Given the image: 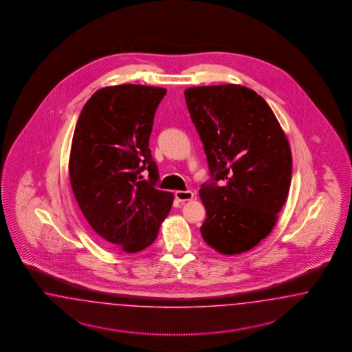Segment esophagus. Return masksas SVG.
<instances>
[{
    "mask_svg": "<svg viewBox=\"0 0 352 352\" xmlns=\"http://www.w3.org/2000/svg\"><path fill=\"white\" fill-rule=\"evenodd\" d=\"M193 192L191 191H177L175 192V199L178 200V201H181V203H184V201H190L193 199Z\"/></svg>",
    "mask_w": 352,
    "mask_h": 352,
    "instance_id": "obj_1",
    "label": "esophagus"
}]
</instances>
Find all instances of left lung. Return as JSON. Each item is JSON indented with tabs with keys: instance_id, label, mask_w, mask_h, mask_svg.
Instances as JSON below:
<instances>
[{
	"instance_id": "left-lung-1",
	"label": "left lung",
	"mask_w": 352,
	"mask_h": 352,
	"mask_svg": "<svg viewBox=\"0 0 352 352\" xmlns=\"http://www.w3.org/2000/svg\"><path fill=\"white\" fill-rule=\"evenodd\" d=\"M214 181L203 184L204 241L224 256L241 254L272 231L288 197L292 151L266 100L245 86L184 90Z\"/></svg>"
}]
</instances>
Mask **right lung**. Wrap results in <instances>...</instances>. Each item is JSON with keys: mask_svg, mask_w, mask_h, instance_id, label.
<instances>
[{"mask_svg": "<svg viewBox=\"0 0 352 352\" xmlns=\"http://www.w3.org/2000/svg\"><path fill=\"white\" fill-rule=\"evenodd\" d=\"M166 89L107 86L86 102L68 162L77 204L103 244L126 253L151 245L174 195L155 188L157 166L148 148L153 116ZM147 168L150 179L140 173Z\"/></svg>", "mask_w": 352, "mask_h": 352, "instance_id": "1", "label": "right lung"}]
</instances>
